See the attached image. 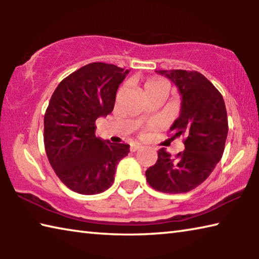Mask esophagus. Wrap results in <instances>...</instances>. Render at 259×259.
<instances>
[{
  "instance_id": "34e87169",
  "label": "esophagus",
  "mask_w": 259,
  "mask_h": 259,
  "mask_svg": "<svg viewBox=\"0 0 259 259\" xmlns=\"http://www.w3.org/2000/svg\"><path fill=\"white\" fill-rule=\"evenodd\" d=\"M140 148H143V146L139 145V144H136V145H133V146L130 147V151H131V152H136V151L140 150Z\"/></svg>"
}]
</instances>
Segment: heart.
Wrapping results in <instances>:
<instances>
[{"instance_id": "b5f03b06", "label": "heart", "mask_w": 259, "mask_h": 259, "mask_svg": "<svg viewBox=\"0 0 259 259\" xmlns=\"http://www.w3.org/2000/svg\"><path fill=\"white\" fill-rule=\"evenodd\" d=\"M162 84H164V83L161 80H159V78H150V80H147L145 83H144V85H143L144 94L147 93V91H150L151 89H153V88L159 87Z\"/></svg>"}]
</instances>
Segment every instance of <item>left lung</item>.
<instances>
[{"mask_svg": "<svg viewBox=\"0 0 259 259\" xmlns=\"http://www.w3.org/2000/svg\"><path fill=\"white\" fill-rule=\"evenodd\" d=\"M174 82L181 94V114L170 126L183 136L185 151L172 157L162 147L146 170L147 183L170 194L187 193L207 179L221 161L229 133L224 99L207 77L196 71H155Z\"/></svg>", "mask_w": 259, "mask_h": 259, "instance_id": "8db88e82", "label": "left lung"}]
</instances>
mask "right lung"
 Masks as SVG:
<instances>
[{
  "mask_svg": "<svg viewBox=\"0 0 259 259\" xmlns=\"http://www.w3.org/2000/svg\"><path fill=\"white\" fill-rule=\"evenodd\" d=\"M129 69L91 63L61 81L45 114V147L58 178L69 190L98 194L112 186L128 144L96 137V120L112 113L117 88Z\"/></svg>",
  "mask_w": 259,
  "mask_h": 259,
  "instance_id": "add662e5",
  "label": "right lung"
}]
</instances>
